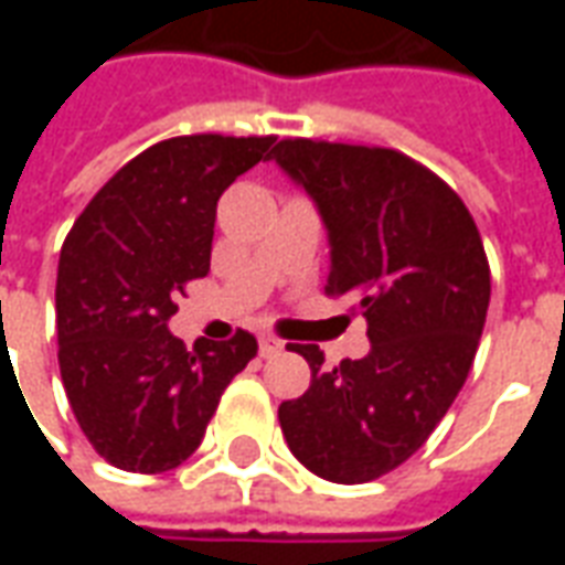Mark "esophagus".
Masks as SVG:
<instances>
[{"label": "esophagus", "mask_w": 565, "mask_h": 565, "mask_svg": "<svg viewBox=\"0 0 565 565\" xmlns=\"http://www.w3.org/2000/svg\"><path fill=\"white\" fill-rule=\"evenodd\" d=\"M284 351L281 339H275V335H259V354L263 356H278Z\"/></svg>", "instance_id": "1"}]
</instances>
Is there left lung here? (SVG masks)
Segmentation results:
<instances>
[{"mask_svg": "<svg viewBox=\"0 0 565 565\" xmlns=\"http://www.w3.org/2000/svg\"><path fill=\"white\" fill-rule=\"evenodd\" d=\"M330 238V296H356L372 348L323 366L294 344L311 387L278 408L294 457L335 484H363L424 445L472 369L490 266L472 214L441 178L391 148L284 139L271 150Z\"/></svg>", "mask_w": 565, "mask_h": 565, "instance_id": "obj_1", "label": "left lung"}]
</instances>
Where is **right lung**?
Masks as SVG:
<instances>
[{"label":"right lung","mask_w":565,"mask_h":565,"mask_svg":"<svg viewBox=\"0 0 565 565\" xmlns=\"http://www.w3.org/2000/svg\"><path fill=\"white\" fill-rule=\"evenodd\" d=\"M275 136H178L129 160L81 211L60 250L56 339L68 405L99 457L127 472H169L199 448L221 393L257 339L169 332L174 299L205 278L217 199L269 160Z\"/></svg>","instance_id":"1"}]
</instances>
